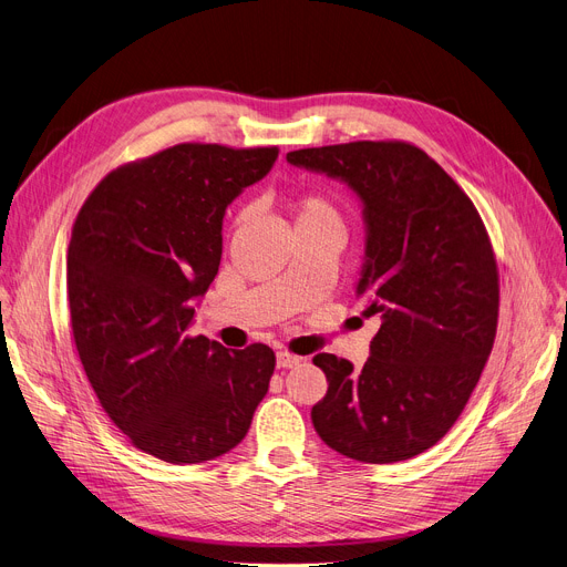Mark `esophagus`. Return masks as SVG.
<instances>
[{
  "mask_svg": "<svg viewBox=\"0 0 567 567\" xmlns=\"http://www.w3.org/2000/svg\"><path fill=\"white\" fill-rule=\"evenodd\" d=\"M276 361H278V368H282V370L293 368V365L301 363L299 355H293V353H289V351H278V353H276Z\"/></svg>",
  "mask_w": 567,
  "mask_h": 567,
  "instance_id": "obj_1",
  "label": "esophagus"
}]
</instances>
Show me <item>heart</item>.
I'll return each mask as SVG.
<instances>
[{"mask_svg": "<svg viewBox=\"0 0 567 567\" xmlns=\"http://www.w3.org/2000/svg\"><path fill=\"white\" fill-rule=\"evenodd\" d=\"M296 225L333 227L342 231V218L338 206L321 193H308L296 202Z\"/></svg>", "mask_w": 567, "mask_h": 567, "instance_id": "b5f03b06", "label": "heart"}]
</instances>
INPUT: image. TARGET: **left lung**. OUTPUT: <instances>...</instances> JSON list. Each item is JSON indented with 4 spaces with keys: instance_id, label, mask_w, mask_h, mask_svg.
Segmentation results:
<instances>
[{
    "instance_id": "left-lung-1",
    "label": "left lung",
    "mask_w": 567,
    "mask_h": 567,
    "mask_svg": "<svg viewBox=\"0 0 567 567\" xmlns=\"http://www.w3.org/2000/svg\"><path fill=\"white\" fill-rule=\"evenodd\" d=\"M287 163L344 182L363 202L365 261L355 296L381 326L363 370L317 353L329 391L312 425L365 464L411 460L445 436L489 359L498 268L468 195L423 148L400 140L289 152Z\"/></svg>"
}]
</instances>
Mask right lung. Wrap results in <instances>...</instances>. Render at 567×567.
Instances as JSON below:
<instances>
[{
    "mask_svg": "<svg viewBox=\"0 0 567 567\" xmlns=\"http://www.w3.org/2000/svg\"><path fill=\"white\" fill-rule=\"evenodd\" d=\"M278 146L186 142L112 169L86 197L66 257L71 329L84 374L135 449L169 464L216 460L244 441L276 353L190 336L214 282L227 204Z\"/></svg>",
    "mask_w": 567,
    "mask_h": 567,
    "instance_id": "add662e5",
    "label": "right lung"
}]
</instances>
